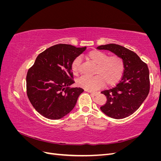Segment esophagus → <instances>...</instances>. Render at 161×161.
Listing matches in <instances>:
<instances>
[{"instance_id": "1", "label": "esophagus", "mask_w": 161, "mask_h": 161, "mask_svg": "<svg viewBox=\"0 0 161 161\" xmlns=\"http://www.w3.org/2000/svg\"><path fill=\"white\" fill-rule=\"evenodd\" d=\"M88 91L89 92H90V93L91 94V95H97V94L99 93L98 92H95V91Z\"/></svg>"}]
</instances>
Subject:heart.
<instances>
[{
	"label": "heart",
	"mask_w": 161,
	"mask_h": 161,
	"mask_svg": "<svg viewBox=\"0 0 161 161\" xmlns=\"http://www.w3.org/2000/svg\"><path fill=\"white\" fill-rule=\"evenodd\" d=\"M87 59L96 64L94 76H82L76 81L77 85L88 91H94L107 86H114L121 79L125 69L123 58L118 55L108 56L105 52L94 50L86 54ZM80 60L76 58L71 63V71L75 76L79 73Z\"/></svg>",
	"instance_id": "heart-1"
}]
</instances>
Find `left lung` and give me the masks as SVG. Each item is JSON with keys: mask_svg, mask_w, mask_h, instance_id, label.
<instances>
[{"mask_svg": "<svg viewBox=\"0 0 161 161\" xmlns=\"http://www.w3.org/2000/svg\"><path fill=\"white\" fill-rule=\"evenodd\" d=\"M109 50L123 58L124 75L114 87L101 92L107 102L100 109L114 119H123L133 114L147 98L150 91L149 70L136 53L123 46L110 43L97 47Z\"/></svg>", "mask_w": 161, "mask_h": 161, "instance_id": "left-lung-1", "label": "left lung"}]
</instances>
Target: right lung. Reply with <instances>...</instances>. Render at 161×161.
<instances>
[{
    "label": "right lung",
    "mask_w": 161,
    "mask_h": 161,
    "mask_svg": "<svg viewBox=\"0 0 161 161\" xmlns=\"http://www.w3.org/2000/svg\"><path fill=\"white\" fill-rule=\"evenodd\" d=\"M86 48L60 43L37 56L27 71L26 87L28 99L39 114L59 119L75 108L84 90L69 87L75 82L71 63Z\"/></svg>",
    "instance_id": "1"
}]
</instances>
